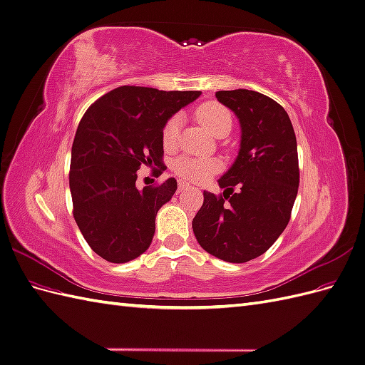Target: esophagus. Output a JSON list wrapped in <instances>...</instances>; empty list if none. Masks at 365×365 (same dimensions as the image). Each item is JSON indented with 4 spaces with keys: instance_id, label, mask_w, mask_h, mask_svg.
Instances as JSON below:
<instances>
[{
    "instance_id": "34e87169",
    "label": "esophagus",
    "mask_w": 365,
    "mask_h": 365,
    "mask_svg": "<svg viewBox=\"0 0 365 365\" xmlns=\"http://www.w3.org/2000/svg\"><path fill=\"white\" fill-rule=\"evenodd\" d=\"M187 189H189V184H185L184 181H180V184H178V193H181V192H184Z\"/></svg>"
}]
</instances>
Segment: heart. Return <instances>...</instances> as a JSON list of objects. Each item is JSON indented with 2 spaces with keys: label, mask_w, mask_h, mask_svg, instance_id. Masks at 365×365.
<instances>
[{
  "label": "heart",
  "mask_w": 365,
  "mask_h": 365,
  "mask_svg": "<svg viewBox=\"0 0 365 365\" xmlns=\"http://www.w3.org/2000/svg\"><path fill=\"white\" fill-rule=\"evenodd\" d=\"M200 123L210 132L217 137L220 134H228L231 129V115L228 109L216 102H208L200 106L196 113ZM181 125V117L173 115L168 120V123L163 128V141L165 146H170L178 138ZM219 163L215 160H195V158H180L173 164V170L181 178L189 181H204L210 175L219 170Z\"/></svg>",
  "instance_id": "heart-1"
}]
</instances>
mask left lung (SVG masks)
Instances as JSON below:
<instances>
[{
  "instance_id": "obj_1",
  "label": "left lung",
  "mask_w": 365,
  "mask_h": 365,
  "mask_svg": "<svg viewBox=\"0 0 365 365\" xmlns=\"http://www.w3.org/2000/svg\"><path fill=\"white\" fill-rule=\"evenodd\" d=\"M235 113L240 145L235 163L219 178L222 195L204 192L193 233L212 256L244 263L268 251L289 222L298 192L297 140L288 113L257 91H217Z\"/></svg>"
}]
</instances>
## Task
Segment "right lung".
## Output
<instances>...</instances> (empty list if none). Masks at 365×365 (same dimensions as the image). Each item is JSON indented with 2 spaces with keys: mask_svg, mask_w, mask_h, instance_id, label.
<instances>
[{
  "mask_svg": "<svg viewBox=\"0 0 365 365\" xmlns=\"http://www.w3.org/2000/svg\"><path fill=\"white\" fill-rule=\"evenodd\" d=\"M201 91L120 86L88 109L71 148L70 192L74 219L102 259L126 263L152 244L158 210L172 200L176 180L137 187L143 165L163 170V128Z\"/></svg>",
  "mask_w": 365,
  "mask_h": 365,
  "instance_id": "obj_1",
  "label": "right lung"
}]
</instances>
